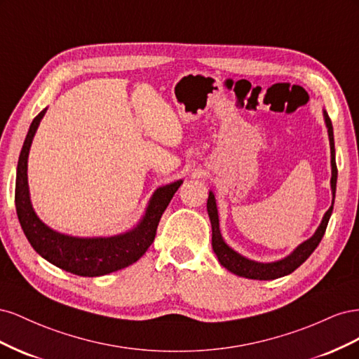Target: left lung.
Returning a JSON list of instances; mask_svg holds the SVG:
<instances>
[{
	"mask_svg": "<svg viewBox=\"0 0 359 359\" xmlns=\"http://www.w3.org/2000/svg\"><path fill=\"white\" fill-rule=\"evenodd\" d=\"M323 115H325V123H327V127H328V136H330V145H331V166H332L331 189H332V198H335L337 165H335V149H334V133H332V124H331V119H330L328 114L323 112ZM332 206H334V199H332L331 208L325 212L323 220H322L320 226L318 227L316 233H314L310 240H307L306 243H302L299 247H297V250L292 255L278 260V262L259 264V262H255V260H248L244 256L238 255L223 241L222 233H220V227H219V214H217L215 199H214V194L210 191L208 202H206V208H208V215H210L211 226H212V250L217 255V257H219V262L226 269H229L231 273L240 276V277L252 278V280H274L278 277L287 276V274L293 273V271H295L298 266H301L304 262H306L309 256L314 252V250H316V247L322 241L325 231H327L331 212H332Z\"/></svg>",
	"mask_w": 359,
	"mask_h": 359,
	"instance_id": "left-lung-1",
	"label": "left lung"
}]
</instances>
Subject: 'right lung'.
Instances as JSON below:
<instances>
[{"instance_id": "right-lung-1", "label": "right lung", "mask_w": 359, "mask_h": 359, "mask_svg": "<svg viewBox=\"0 0 359 359\" xmlns=\"http://www.w3.org/2000/svg\"><path fill=\"white\" fill-rule=\"evenodd\" d=\"M46 109H43L29 126L20 151L16 173V212L27 240L36 252L50 264L81 277H99L135 264L154 243L157 226L173 194L182 181L160 187L149 201L145 217L133 231L111 238H76L58 233L39 220L29 202L27 163L36 130Z\"/></svg>"}]
</instances>
